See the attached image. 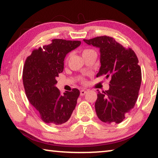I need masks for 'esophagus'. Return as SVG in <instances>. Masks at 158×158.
Instances as JSON below:
<instances>
[{"mask_svg": "<svg viewBox=\"0 0 158 158\" xmlns=\"http://www.w3.org/2000/svg\"><path fill=\"white\" fill-rule=\"evenodd\" d=\"M86 92H87V91H86L85 89H81L80 91V94H81V96H84V94H86Z\"/></svg>", "mask_w": 158, "mask_h": 158, "instance_id": "obj_1", "label": "esophagus"}]
</instances>
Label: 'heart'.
<instances>
[{
    "label": "heart",
    "instance_id": "1",
    "mask_svg": "<svg viewBox=\"0 0 158 158\" xmlns=\"http://www.w3.org/2000/svg\"><path fill=\"white\" fill-rule=\"evenodd\" d=\"M92 51H94V50L90 49V48H86V49L83 50V52H82V55H84L85 54H86V53H88V52H92Z\"/></svg>",
    "mask_w": 158,
    "mask_h": 158
}]
</instances>
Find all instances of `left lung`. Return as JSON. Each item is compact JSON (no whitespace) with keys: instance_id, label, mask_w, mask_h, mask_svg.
<instances>
[{"instance_id":"left-lung-1","label":"left lung","mask_w":158,"mask_h":158,"mask_svg":"<svg viewBox=\"0 0 158 158\" xmlns=\"http://www.w3.org/2000/svg\"><path fill=\"white\" fill-rule=\"evenodd\" d=\"M84 41L100 51L101 66L97 77H111L108 90H97V117L106 123H120L138 97L142 81L138 59L132 48H125L112 37L102 35Z\"/></svg>"}]
</instances>
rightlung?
Here are the masks:
<instances>
[{"mask_svg":"<svg viewBox=\"0 0 158 158\" xmlns=\"http://www.w3.org/2000/svg\"><path fill=\"white\" fill-rule=\"evenodd\" d=\"M52 43L33 51L23 69L27 98L44 123L60 125L69 119L79 96L78 89L61 94L56 87V77L64 70L66 55L81 44L80 41L53 39Z\"/></svg>","mask_w":158,"mask_h":158,"instance_id":"add662e5","label":"right lung"}]
</instances>
